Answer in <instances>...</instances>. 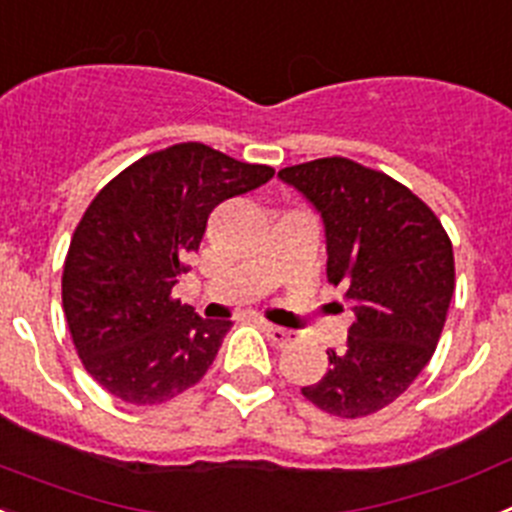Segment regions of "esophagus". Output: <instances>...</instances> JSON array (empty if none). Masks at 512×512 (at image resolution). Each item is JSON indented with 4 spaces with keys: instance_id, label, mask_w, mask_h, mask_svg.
Returning a JSON list of instances; mask_svg holds the SVG:
<instances>
[{
    "instance_id": "esophagus-1",
    "label": "esophagus",
    "mask_w": 512,
    "mask_h": 512,
    "mask_svg": "<svg viewBox=\"0 0 512 512\" xmlns=\"http://www.w3.org/2000/svg\"><path fill=\"white\" fill-rule=\"evenodd\" d=\"M264 333H266V336H269V341L274 343V346H279V348L289 346V343H292L297 338L295 330L279 328V325H271V323H264Z\"/></svg>"
}]
</instances>
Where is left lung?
Masks as SVG:
<instances>
[{
	"mask_svg": "<svg viewBox=\"0 0 512 512\" xmlns=\"http://www.w3.org/2000/svg\"><path fill=\"white\" fill-rule=\"evenodd\" d=\"M279 179L323 220L328 282L346 287L356 320L328 372L302 395L338 418H364L408 390L431 361L454 295V248L441 220L382 171L315 158Z\"/></svg>",
	"mask_w": 512,
	"mask_h": 512,
	"instance_id": "8db88e82",
	"label": "left lung"
}]
</instances>
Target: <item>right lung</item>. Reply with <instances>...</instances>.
Instances as JSON below:
<instances>
[{
	"label": "right lung",
	"mask_w": 512,
	"mask_h": 512,
	"mask_svg": "<svg viewBox=\"0 0 512 512\" xmlns=\"http://www.w3.org/2000/svg\"><path fill=\"white\" fill-rule=\"evenodd\" d=\"M271 176L205 143H179L94 197L63 264V312L79 359L110 395L158 405L205 377L233 323L200 318L171 289L210 212Z\"/></svg>",
	"instance_id": "obj_1"
}]
</instances>
